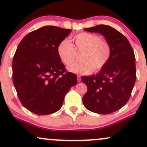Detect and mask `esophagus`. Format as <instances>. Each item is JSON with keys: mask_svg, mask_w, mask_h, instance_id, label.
<instances>
[{"mask_svg": "<svg viewBox=\"0 0 147 147\" xmlns=\"http://www.w3.org/2000/svg\"><path fill=\"white\" fill-rule=\"evenodd\" d=\"M77 81H78V82H81V77L79 75H77Z\"/></svg>", "mask_w": 147, "mask_h": 147, "instance_id": "34e87169", "label": "esophagus"}]
</instances>
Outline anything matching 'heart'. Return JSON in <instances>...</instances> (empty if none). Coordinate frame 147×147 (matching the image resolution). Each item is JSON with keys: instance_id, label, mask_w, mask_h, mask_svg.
<instances>
[{"instance_id": "obj_1", "label": "heart", "mask_w": 147, "mask_h": 147, "mask_svg": "<svg viewBox=\"0 0 147 147\" xmlns=\"http://www.w3.org/2000/svg\"><path fill=\"white\" fill-rule=\"evenodd\" d=\"M74 46L68 39H63L57 46V55L64 65L69 66L76 60V52H82V61L69 67L73 73L89 75L102 70L112 57V47L106 40L95 34L80 32L72 37Z\"/></svg>"}]
</instances>
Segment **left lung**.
<instances>
[{
  "label": "left lung",
  "instance_id": "1",
  "mask_svg": "<svg viewBox=\"0 0 147 147\" xmlns=\"http://www.w3.org/2000/svg\"><path fill=\"white\" fill-rule=\"evenodd\" d=\"M85 30L102 34L113 53L109 63L98 74L82 77L88 87L84 105L96 113L111 114L123 107L131 97L136 80L134 52L127 38L109 25H98Z\"/></svg>",
  "mask_w": 147,
  "mask_h": 147
}]
</instances>
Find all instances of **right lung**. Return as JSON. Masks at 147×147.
Wrapping results in <instances>:
<instances>
[{
	"instance_id": "right-lung-1",
	"label": "right lung",
	"mask_w": 147,
	"mask_h": 147,
	"mask_svg": "<svg viewBox=\"0 0 147 147\" xmlns=\"http://www.w3.org/2000/svg\"><path fill=\"white\" fill-rule=\"evenodd\" d=\"M71 32L56 26L42 27L22 39L12 62L13 83L22 105L37 115L57 112L65 94L77 84L57 55L59 43Z\"/></svg>"
}]
</instances>
